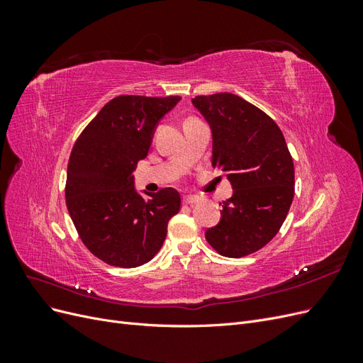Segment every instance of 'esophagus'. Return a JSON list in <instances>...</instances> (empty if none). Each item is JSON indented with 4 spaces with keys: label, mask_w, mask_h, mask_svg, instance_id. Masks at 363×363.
Wrapping results in <instances>:
<instances>
[{
    "label": "esophagus",
    "mask_w": 363,
    "mask_h": 363,
    "mask_svg": "<svg viewBox=\"0 0 363 363\" xmlns=\"http://www.w3.org/2000/svg\"><path fill=\"white\" fill-rule=\"evenodd\" d=\"M199 201H200V196H195V195H188V196H184V199H183V203L189 204V206L199 203Z\"/></svg>",
    "instance_id": "34e87169"
}]
</instances>
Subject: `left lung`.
<instances>
[{
    "label": "left lung",
    "mask_w": 363,
    "mask_h": 363,
    "mask_svg": "<svg viewBox=\"0 0 363 363\" xmlns=\"http://www.w3.org/2000/svg\"><path fill=\"white\" fill-rule=\"evenodd\" d=\"M212 130V164L227 174L233 195L221 219L206 230L219 255L244 257L265 247L286 219L294 199V162L281 130L235 94L195 96Z\"/></svg>",
    "instance_id": "obj_1"
}]
</instances>
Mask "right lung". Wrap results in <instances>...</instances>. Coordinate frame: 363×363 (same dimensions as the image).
Wrapping results in <instances>:
<instances>
[{
    "label": "right lung",
    "instance_id": "right-lung-1",
    "mask_svg": "<svg viewBox=\"0 0 363 363\" xmlns=\"http://www.w3.org/2000/svg\"><path fill=\"white\" fill-rule=\"evenodd\" d=\"M180 96L121 95L82 131L67 171V207L83 244L112 267L136 268L157 255L169 219L180 211L172 188L147 194L133 171L145 159L159 121Z\"/></svg>",
    "mask_w": 363,
    "mask_h": 363
}]
</instances>
